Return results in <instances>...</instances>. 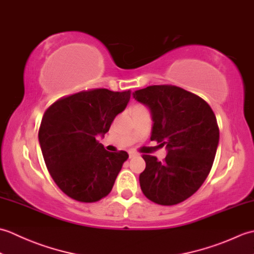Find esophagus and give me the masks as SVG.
Listing matches in <instances>:
<instances>
[{
	"label": "esophagus",
	"mask_w": 254,
	"mask_h": 254,
	"mask_svg": "<svg viewBox=\"0 0 254 254\" xmlns=\"http://www.w3.org/2000/svg\"><path fill=\"white\" fill-rule=\"evenodd\" d=\"M138 154L137 153H135V152H128V156H130V158H133V157H135V156H137Z\"/></svg>",
	"instance_id": "34e87169"
}]
</instances>
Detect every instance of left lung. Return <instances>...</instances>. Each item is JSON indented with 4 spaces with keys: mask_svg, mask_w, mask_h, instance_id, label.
I'll use <instances>...</instances> for the list:
<instances>
[{
    "mask_svg": "<svg viewBox=\"0 0 254 254\" xmlns=\"http://www.w3.org/2000/svg\"><path fill=\"white\" fill-rule=\"evenodd\" d=\"M146 105L154 126L150 141L166 146L163 161L143 155L146 163L139 185L150 201L179 204L195 193L206 179L219 141L216 117L206 101L174 85H153L133 93Z\"/></svg>",
    "mask_w": 254,
    "mask_h": 254,
    "instance_id": "8db88e82",
    "label": "left lung"
}]
</instances>
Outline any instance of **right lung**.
I'll return each instance as SVG.
<instances>
[{
	"label": "right lung",
	"mask_w": 254,
	"mask_h": 254,
	"mask_svg": "<svg viewBox=\"0 0 254 254\" xmlns=\"http://www.w3.org/2000/svg\"><path fill=\"white\" fill-rule=\"evenodd\" d=\"M130 98L131 90H83L58 99L42 117L38 137L46 166L75 201L93 203L111 192L128 154L108 152L96 136L109 131Z\"/></svg>",
	"instance_id": "right-lung-1"
}]
</instances>
